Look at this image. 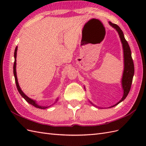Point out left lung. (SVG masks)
Wrapping results in <instances>:
<instances>
[{
  "label": "left lung",
  "mask_w": 146,
  "mask_h": 146,
  "mask_svg": "<svg viewBox=\"0 0 146 146\" xmlns=\"http://www.w3.org/2000/svg\"><path fill=\"white\" fill-rule=\"evenodd\" d=\"M109 24L113 27L114 29H115L117 32L119 37L121 38V41L122 44V47H123V60H124V69H123V76L122 78V86L123 90V94L122 99L119 100L118 102L114 105L111 107L109 108H111L114 107V106L117 105L119 103H121L124 100L126 97L127 96L130 90L131 85L132 83V81H133V77L134 76V64L133 59H132L131 57V53L130 48L129 47V44H128L127 41L123 36V33L122 32V30L120 29L119 26L115 24H113L111 22H109ZM92 105H94L92 104L91 102H90ZM96 106V105H94Z\"/></svg>",
  "instance_id": "8db88e82"
}]
</instances>
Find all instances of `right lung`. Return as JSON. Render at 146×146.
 Returning <instances> with one entry per match:
<instances>
[{"label": "right lung", "mask_w": 146, "mask_h": 146, "mask_svg": "<svg viewBox=\"0 0 146 146\" xmlns=\"http://www.w3.org/2000/svg\"><path fill=\"white\" fill-rule=\"evenodd\" d=\"M17 47H16L15 50V53H14V56H15V62H14V65H13V74H14V76H15V82H16V87H17V90H18L19 92L20 93V94L21 95V96L23 97V98L28 103H29L30 104L32 105L33 106H34L36 108H41V109H45V108H47L48 107H50L51 105L48 106V107H43V106H41V105H39L38 104H37L35 100H33V99L29 98V97H27V96H26L24 92H23V91L21 90V88L19 85V83H18V82H17V76H16V54H17ZM57 100H58V99H56V102Z\"/></svg>", "instance_id": "1"}]
</instances>
